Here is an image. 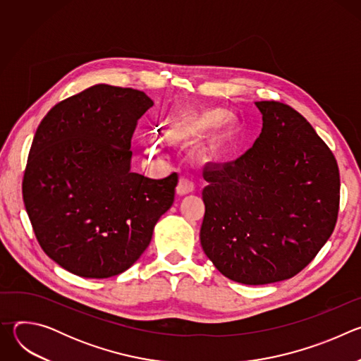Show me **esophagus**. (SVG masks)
I'll return each instance as SVG.
<instances>
[{"label":"esophagus","instance_id":"1","mask_svg":"<svg viewBox=\"0 0 361 361\" xmlns=\"http://www.w3.org/2000/svg\"><path fill=\"white\" fill-rule=\"evenodd\" d=\"M194 187H195V184L190 177L181 176L178 180V184H177V194H180V195L190 194L194 191Z\"/></svg>","mask_w":361,"mask_h":361}]
</instances>
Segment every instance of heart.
Here are the masks:
<instances>
[{"mask_svg":"<svg viewBox=\"0 0 361 361\" xmlns=\"http://www.w3.org/2000/svg\"><path fill=\"white\" fill-rule=\"evenodd\" d=\"M227 121V116L221 110H212L209 113H202L194 118L180 121L169 131V138L173 142H188L197 138L204 137L213 130L221 128ZM149 154H159L161 147L154 144L149 147Z\"/></svg>","mask_w":361,"mask_h":361,"instance_id":"obj_1","label":"heart"}]
</instances>
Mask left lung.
<instances>
[{
    "instance_id": "obj_1",
    "label": "left lung",
    "mask_w": 361,
    "mask_h": 361,
    "mask_svg": "<svg viewBox=\"0 0 361 361\" xmlns=\"http://www.w3.org/2000/svg\"><path fill=\"white\" fill-rule=\"evenodd\" d=\"M255 106L260 137L204 177L200 230L216 269L248 286L298 274L330 238L340 205L337 161L310 123L280 101Z\"/></svg>"
}]
</instances>
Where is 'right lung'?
<instances>
[{"label": "right lung", "instance_id": "obj_1", "mask_svg": "<svg viewBox=\"0 0 361 361\" xmlns=\"http://www.w3.org/2000/svg\"><path fill=\"white\" fill-rule=\"evenodd\" d=\"M152 104L142 91L98 84L56 104L35 131L25 210L44 252L73 274L130 269L171 207L177 173L152 180L130 171L133 134Z\"/></svg>", "mask_w": 361, "mask_h": 361}]
</instances>
